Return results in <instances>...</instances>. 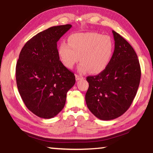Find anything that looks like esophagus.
<instances>
[{
	"label": "esophagus",
	"mask_w": 153,
	"mask_h": 153,
	"mask_svg": "<svg viewBox=\"0 0 153 153\" xmlns=\"http://www.w3.org/2000/svg\"><path fill=\"white\" fill-rule=\"evenodd\" d=\"M82 78H84V77H83L82 76H79V75H77V74H76V79L77 80H79L80 79H82Z\"/></svg>",
	"instance_id": "34e87169"
}]
</instances>
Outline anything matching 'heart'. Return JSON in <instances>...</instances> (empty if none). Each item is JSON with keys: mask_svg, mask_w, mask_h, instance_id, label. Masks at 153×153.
<instances>
[{"mask_svg": "<svg viewBox=\"0 0 153 153\" xmlns=\"http://www.w3.org/2000/svg\"><path fill=\"white\" fill-rule=\"evenodd\" d=\"M114 49L113 42L108 36L98 33H74L69 37V43L62 42L59 55L62 63L72 69L78 59L80 72L98 74L109 63Z\"/></svg>", "mask_w": 153, "mask_h": 153, "instance_id": "heart-1", "label": "heart"}]
</instances>
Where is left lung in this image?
I'll return each mask as SVG.
<instances>
[{"label":"left lung","instance_id":"obj_1","mask_svg":"<svg viewBox=\"0 0 153 153\" xmlns=\"http://www.w3.org/2000/svg\"><path fill=\"white\" fill-rule=\"evenodd\" d=\"M115 49L109 63L99 74L88 76V108L97 118H117L130 107L138 90L140 65L135 51L122 36L113 30Z\"/></svg>","mask_w":153,"mask_h":153}]
</instances>
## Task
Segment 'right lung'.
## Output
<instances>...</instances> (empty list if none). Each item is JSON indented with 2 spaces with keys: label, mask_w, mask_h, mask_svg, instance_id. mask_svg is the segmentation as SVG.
I'll return each mask as SVG.
<instances>
[{
  "label": "right lung",
  "mask_w": 153,
  "mask_h": 153,
  "mask_svg": "<svg viewBox=\"0 0 153 153\" xmlns=\"http://www.w3.org/2000/svg\"><path fill=\"white\" fill-rule=\"evenodd\" d=\"M71 27L53 26L33 36L20 52L16 65L18 91L26 107L38 117L51 119L63 109L74 74L59 60L56 43Z\"/></svg>",
  "instance_id": "add662e5"
}]
</instances>
